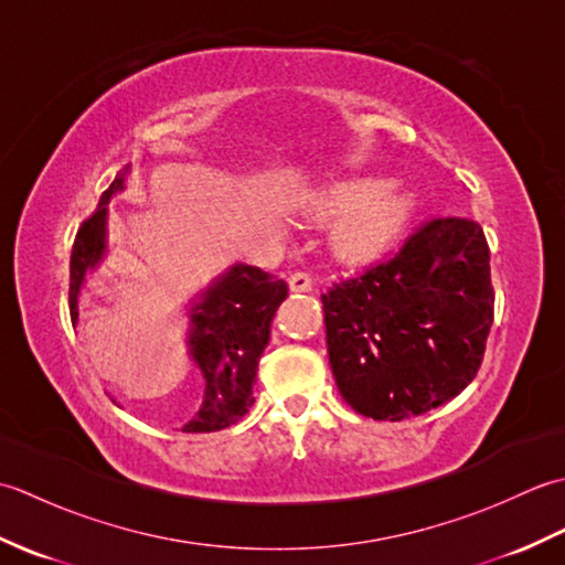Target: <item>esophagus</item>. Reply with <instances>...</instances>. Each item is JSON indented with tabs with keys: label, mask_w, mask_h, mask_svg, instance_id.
<instances>
[{
	"label": "esophagus",
	"mask_w": 565,
	"mask_h": 565,
	"mask_svg": "<svg viewBox=\"0 0 565 565\" xmlns=\"http://www.w3.org/2000/svg\"><path fill=\"white\" fill-rule=\"evenodd\" d=\"M289 289L296 291V294L313 291V276H310L308 271H294L289 276Z\"/></svg>",
	"instance_id": "1"
}]
</instances>
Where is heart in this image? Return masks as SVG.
Masks as SVG:
<instances>
[{
    "label": "heart",
    "instance_id": "obj_1",
    "mask_svg": "<svg viewBox=\"0 0 565 565\" xmlns=\"http://www.w3.org/2000/svg\"><path fill=\"white\" fill-rule=\"evenodd\" d=\"M417 209V196L403 182L347 179L322 189L313 201L318 221H332L330 247L350 264L379 259L393 247Z\"/></svg>",
    "mask_w": 565,
    "mask_h": 565
}]
</instances>
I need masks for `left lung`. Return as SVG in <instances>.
Wrapping results in <instances>:
<instances>
[{
  "instance_id": "1",
  "label": "left lung",
  "mask_w": 565,
  "mask_h": 565,
  "mask_svg": "<svg viewBox=\"0 0 565 565\" xmlns=\"http://www.w3.org/2000/svg\"><path fill=\"white\" fill-rule=\"evenodd\" d=\"M493 303L483 227L463 215L423 223L393 257L322 294L342 398L391 423L456 398L481 369Z\"/></svg>"
}]
</instances>
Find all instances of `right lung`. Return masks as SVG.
<instances>
[{"label":"right lung","mask_w":565,"mask_h":565,"mask_svg":"<svg viewBox=\"0 0 565 565\" xmlns=\"http://www.w3.org/2000/svg\"><path fill=\"white\" fill-rule=\"evenodd\" d=\"M124 189L118 174L104 191L99 206L79 225L70 255V316L77 320V296L87 274L104 255L106 247V203ZM289 294L284 279L259 267L237 264L221 281L201 296L191 310V356L199 364L206 391L203 405L184 425V431H218L235 425L249 413L255 395L257 364L269 342V328L276 308Z\"/></svg>","instance_id":"obj_1"}]
</instances>
